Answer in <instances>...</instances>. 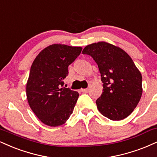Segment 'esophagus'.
I'll return each mask as SVG.
<instances>
[{
	"instance_id": "1",
	"label": "esophagus",
	"mask_w": 157,
	"mask_h": 157,
	"mask_svg": "<svg viewBox=\"0 0 157 157\" xmlns=\"http://www.w3.org/2000/svg\"><path fill=\"white\" fill-rule=\"evenodd\" d=\"M81 91L83 92V93H88L89 91V89L88 88H85V89H81Z\"/></svg>"
}]
</instances>
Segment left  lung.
Returning <instances> with one entry per match:
<instances>
[{
    "mask_svg": "<svg viewBox=\"0 0 157 157\" xmlns=\"http://www.w3.org/2000/svg\"><path fill=\"white\" fill-rule=\"evenodd\" d=\"M82 53L94 58L101 74L103 92L96 101L99 112L112 121L129 116L143 93L142 75L131 57L105 41L87 45Z\"/></svg>",
    "mask_w": 157,
    "mask_h": 157,
    "instance_id": "8db88e82",
    "label": "left lung"
}]
</instances>
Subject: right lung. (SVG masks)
<instances>
[{"label":"right lung","mask_w":157,"mask_h":157,"mask_svg":"<svg viewBox=\"0 0 157 157\" xmlns=\"http://www.w3.org/2000/svg\"><path fill=\"white\" fill-rule=\"evenodd\" d=\"M80 47L54 44L38 54L26 84L27 99L34 114L46 125L65 124L73 113L79 94L63 87L68 67L78 57Z\"/></svg>","instance_id":"obj_1"}]
</instances>
